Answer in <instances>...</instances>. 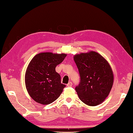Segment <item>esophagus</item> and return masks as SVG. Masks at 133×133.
<instances>
[{
	"label": "esophagus",
	"instance_id": "esophagus-1",
	"mask_svg": "<svg viewBox=\"0 0 133 133\" xmlns=\"http://www.w3.org/2000/svg\"><path fill=\"white\" fill-rule=\"evenodd\" d=\"M67 86L69 87H72V82H69V83L67 84Z\"/></svg>",
	"mask_w": 133,
	"mask_h": 133
}]
</instances>
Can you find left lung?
<instances>
[{
	"label": "left lung",
	"mask_w": 133,
	"mask_h": 133,
	"mask_svg": "<svg viewBox=\"0 0 133 133\" xmlns=\"http://www.w3.org/2000/svg\"><path fill=\"white\" fill-rule=\"evenodd\" d=\"M74 59L80 76L79 84L75 88L80 101L90 106L102 103L113 85L114 75L110 64L94 51L76 55Z\"/></svg>",
	"instance_id": "left-lung-1"
}]
</instances>
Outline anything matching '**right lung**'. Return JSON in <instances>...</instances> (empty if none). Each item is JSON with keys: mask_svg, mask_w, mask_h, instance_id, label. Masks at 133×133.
<instances>
[{"mask_svg": "<svg viewBox=\"0 0 133 133\" xmlns=\"http://www.w3.org/2000/svg\"><path fill=\"white\" fill-rule=\"evenodd\" d=\"M66 54L41 53L30 62L25 74V84L29 95L38 103L49 104L60 96L65 85L56 67L61 63Z\"/></svg>", "mask_w": 133, "mask_h": 133, "instance_id": "obj_1", "label": "right lung"}]
</instances>
